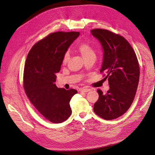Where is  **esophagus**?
I'll use <instances>...</instances> for the list:
<instances>
[{
	"mask_svg": "<svg viewBox=\"0 0 155 155\" xmlns=\"http://www.w3.org/2000/svg\"><path fill=\"white\" fill-rule=\"evenodd\" d=\"M90 91H91L90 88H86V87H84V88H82L80 89V91L81 92H89Z\"/></svg>",
	"mask_w": 155,
	"mask_h": 155,
	"instance_id": "esophagus-1",
	"label": "esophagus"
}]
</instances>
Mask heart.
Instances as JSON below:
<instances>
[{
	"label": "heart",
	"mask_w": 155,
	"mask_h": 155,
	"mask_svg": "<svg viewBox=\"0 0 155 155\" xmlns=\"http://www.w3.org/2000/svg\"><path fill=\"white\" fill-rule=\"evenodd\" d=\"M78 51L82 56L84 59H86L88 57L95 55V52L93 48L87 43H82L77 48ZM70 59V53L67 51L63 55L62 62L63 64H66Z\"/></svg>",
	"instance_id": "1"
}]
</instances>
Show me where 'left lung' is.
<instances>
[{
	"mask_svg": "<svg viewBox=\"0 0 155 155\" xmlns=\"http://www.w3.org/2000/svg\"><path fill=\"white\" fill-rule=\"evenodd\" d=\"M101 43L103 61L101 72L107 76L109 90L104 94L97 90L99 99L94 107L97 115L105 120L116 119L128 110L133 102L140 79V67L134 51L127 41L105 29L91 31Z\"/></svg>",
	"mask_w": 155,
	"mask_h": 155,
	"instance_id": "1",
	"label": "left lung"
}]
</instances>
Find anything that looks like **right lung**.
Returning <instances> with one entry per match:
<instances>
[{
  "instance_id": "obj_1",
  "label": "right lung",
  "mask_w": 155,
  "mask_h": 155,
  "mask_svg": "<svg viewBox=\"0 0 155 155\" xmlns=\"http://www.w3.org/2000/svg\"><path fill=\"white\" fill-rule=\"evenodd\" d=\"M79 35V32L51 33L32 46L27 56L24 91L37 110L53 123H62L71 114L70 101L77 91L57 87L55 73L60 71L64 54Z\"/></svg>"
}]
</instances>
